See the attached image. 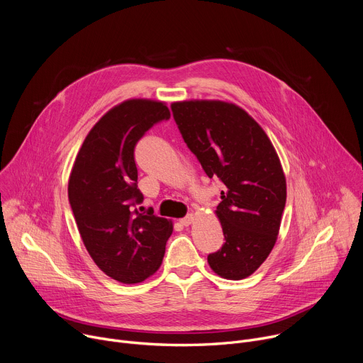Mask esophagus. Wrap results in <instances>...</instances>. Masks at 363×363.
Instances as JSON below:
<instances>
[{"label": "esophagus", "instance_id": "esophagus-1", "mask_svg": "<svg viewBox=\"0 0 363 363\" xmlns=\"http://www.w3.org/2000/svg\"><path fill=\"white\" fill-rule=\"evenodd\" d=\"M194 220H195V217H194L192 214H188L186 217L181 218V220H179V223H181L184 227H188V225H191V224L194 223Z\"/></svg>", "mask_w": 363, "mask_h": 363}]
</instances>
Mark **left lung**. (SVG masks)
<instances>
[{"label":"left lung","instance_id":"1","mask_svg":"<svg viewBox=\"0 0 363 363\" xmlns=\"http://www.w3.org/2000/svg\"><path fill=\"white\" fill-rule=\"evenodd\" d=\"M171 109L205 174L225 185L216 210L225 242L208 255V264L224 279H245L264 263L279 235L287 192L277 152L234 103L184 100Z\"/></svg>","mask_w":363,"mask_h":363}]
</instances>
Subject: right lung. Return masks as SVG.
Instances as JSON below:
<instances>
[{"mask_svg":"<svg viewBox=\"0 0 363 363\" xmlns=\"http://www.w3.org/2000/svg\"><path fill=\"white\" fill-rule=\"evenodd\" d=\"M164 101L130 99L87 133L72 168L69 201L86 250L113 280L140 283L161 267L172 221L139 213L135 146L155 123L168 121Z\"/></svg>","mask_w":363,"mask_h":363,"instance_id":"add662e5","label":"right lung"}]
</instances>
